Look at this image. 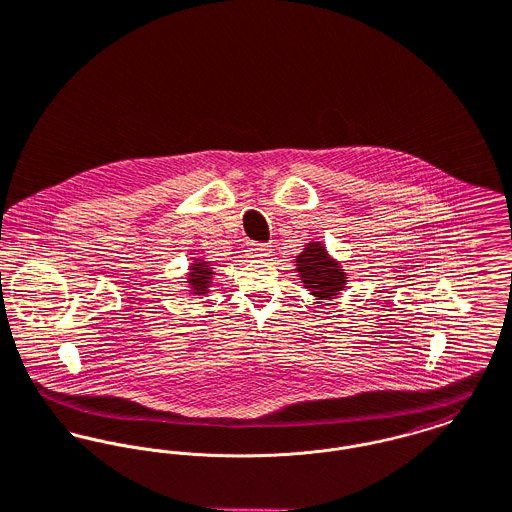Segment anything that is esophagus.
<instances>
[{"label":"esophagus","mask_w":512,"mask_h":512,"mask_svg":"<svg viewBox=\"0 0 512 512\" xmlns=\"http://www.w3.org/2000/svg\"><path fill=\"white\" fill-rule=\"evenodd\" d=\"M273 253V249H271V245H261V243H251L249 247H247V255L251 257V259H267L269 255Z\"/></svg>","instance_id":"esophagus-1"}]
</instances>
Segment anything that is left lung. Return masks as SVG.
<instances>
[{"instance_id": "left-lung-1", "label": "left lung", "mask_w": 512, "mask_h": 512, "mask_svg": "<svg viewBox=\"0 0 512 512\" xmlns=\"http://www.w3.org/2000/svg\"><path fill=\"white\" fill-rule=\"evenodd\" d=\"M296 271L304 288L318 298L330 300L338 296L347 284V273L336 261L322 241H310L304 245V251L296 255Z\"/></svg>"}]
</instances>
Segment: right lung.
<instances>
[{
  "label": "right lung",
  "instance_id": "right-lung-1",
  "mask_svg": "<svg viewBox=\"0 0 512 512\" xmlns=\"http://www.w3.org/2000/svg\"><path fill=\"white\" fill-rule=\"evenodd\" d=\"M214 269H212V263L210 261H204V259H194L188 267V292L194 294V296H204L210 292V286H212V279H214Z\"/></svg>",
  "mask_w": 512,
  "mask_h": 512
}]
</instances>
